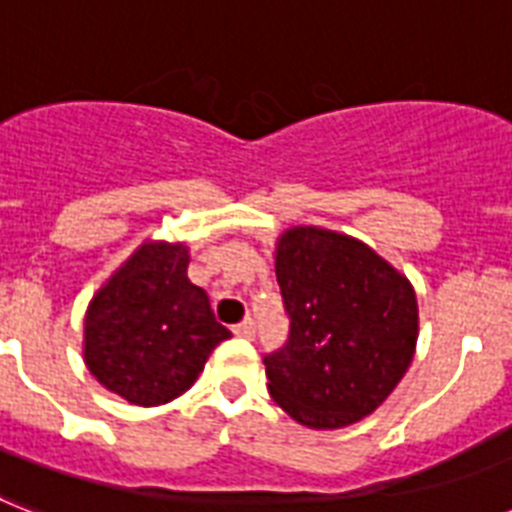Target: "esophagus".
Segmentation results:
<instances>
[{
    "instance_id": "esophagus-1",
    "label": "esophagus",
    "mask_w": 512,
    "mask_h": 512,
    "mask_svg": "<svg viewBox=\"0 0 512 512\" xmlns=\"http://www.w3.org/2000/svg\"><path fill=\"white\" fill-rule=\"evenodd\" d=\"M234 334L236 336H244V339H255V334H257L255 321H252V318H244V321L239 323V326H234Z\"/></svg>"
}]
</instances>
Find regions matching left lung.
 I'll list each match as a JSON object with an SVG mask.
<instances>
[{
  "instance_id": "1",
  "label": "left lung",
  "mask_w": 512,
  "mask_h": 512,
  "mask_svg": "<svg viewBox=\"0 0 512 512\" xmlns=\"http://www.w3.org/2000/svg\"><path fill=\"white\" fill-rule=\"evenodd\" d=\"M289 339L263 357L270 397L310 429H342L371 415L413 360V286L371 247L313 226L276 247Z\"/></svg>"
}]
</instances>
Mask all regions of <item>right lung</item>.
<instances>
[{"instance_id": "add662e5", "label": "right lung", "mask_w": 512, "mask_h": 512, "mask_svg": "<svg viewBox=\"0 0 512 512\" xmlns=\"http://www.w3.org/2000/svg\"><path fill=\"white\" fill-rule=\"evenodd\" d=\"M186 265L184 244H141L91 299L83 360L131 405L176 400L231 336L215 321L205 289L186 278Z\"/></svg>"}]
</instances>
